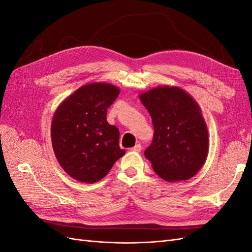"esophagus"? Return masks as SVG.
Instances as JSON below:
<instances>
[{"label": "esophagus", "mask_w": 252, "mask_h": 252, "mask_svg": "<svg viewBox=\"0 0 252 252\" xmlns=\"http://www.w3.org/2000/svg\"><path fill=\"white\" fill-rule=\"evenodd\" d=\"M131 150H132V151H135V152H141V150H142V145H141V144H136L134 147L131 148Z\"/></svg>", "instance_id": "1"}]
</instances>
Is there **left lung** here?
<instances>
[{
  "mask_svg": "<svg viewBox=\"0 0 252 252\" xmlns=\"http://www.w3.org/2000/svg\"><path fill=\"white\" fill-rule=\"evenodd\" d=\"M140 98L154 125V139L144 155L155 172L167 182L192 178L204 165L209 147L199 106L179 87L154 88Z\"/></svg>",
  "mask_w": 252,
  "mask_h": 252,
  "instance_id": "obj_1",
  "label": "left lung"
}]
</instances>
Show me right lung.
<instances>
[{
	"label": "right lung",
	"instance_id": "obj_1",
	"mask_svg": "<svg viewBox=\"0 0 252 252\" xmlns=\"http://www.w3.org/2000/svg\"><path fill=\"white\" fill-rule=\"evenodd\" d=\"M119 94L110 84H88L57 109L51 124L52 147L71 178L89 184L100 181L125 155L119 145V129L106 119Z\"/></svg>",
	"mask_w": 252,
	"mask_h": 252
}]
</instances>
